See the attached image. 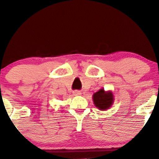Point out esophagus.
<instances>
[{
    "instance_id": "1",
    "label": "esophagus",
    "mask_w": 159,
    "mask_h": 159,
    "mask_svg": "<svg viewBox=\"0 0 159 159\" xmlns=\"http://www.w3.org/2000/svg\"><path fill=\"white\" fill-rule=\"evenodd\" d=\"M73 94L75 96H78V95H81V92L80 91H73Z\"/></svg>"
}]
</instances>
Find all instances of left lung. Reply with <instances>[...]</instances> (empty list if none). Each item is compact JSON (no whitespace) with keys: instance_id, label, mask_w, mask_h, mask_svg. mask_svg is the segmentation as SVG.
<instances>
[{"instance_id":"1","label":"left lung","mask_w":159,"mask_h":159,"mask_svg":"<svg viewBox=\"0 0 159 159\" xmlns=\"http://www.w3.org/2000/svg\"><path fill=\"white\" fill-rule=\"evenodd\" d=\"M92 99L96 108H98L100 111H106L111 108L115 100L112 91H105L104 89H100L98 91L94 93Z\"/></svg>"}]
</instances>
